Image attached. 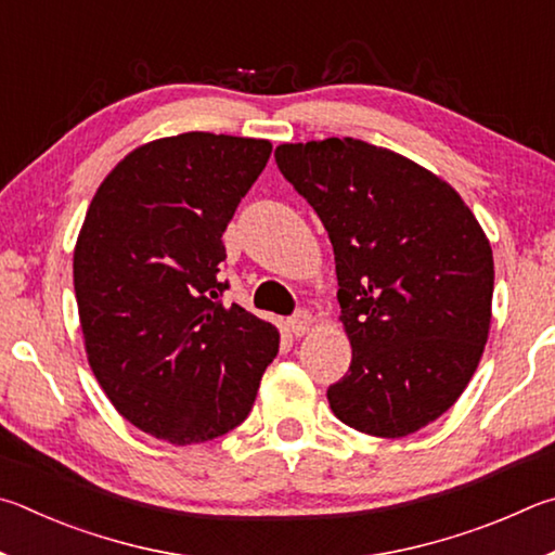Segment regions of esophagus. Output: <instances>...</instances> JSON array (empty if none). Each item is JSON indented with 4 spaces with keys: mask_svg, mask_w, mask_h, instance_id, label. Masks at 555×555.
Here are the masks:
<instances>
[{
    "mask_svg": "<svg viewBox=\"0 0 555 555\" xmlns=\"http://www.w3.org/2000/svg\"><path fill=\"white\" fill-rule=\"evenodd\" d=\"M287 326L295 336H305V334H309V328H312V317H309V312H305L302 309V312H297L295 317L287 319Z\"/></svg>",
    "mask_w": 555,
    "mask_h": 555,
    "instance_id": "esophagus-1",
    "label": "esophagus"
}]
</instances>
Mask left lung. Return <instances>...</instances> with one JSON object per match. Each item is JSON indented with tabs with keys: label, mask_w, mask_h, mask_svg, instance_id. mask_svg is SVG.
Listing matches in <instances>:
<instances>
[{
	"label": "left lung",
	"mask_w": 555,
	"mask_h": 555,
	"mask_svg": "<svg viewBox=\"0 0 555 555\" xmlns=\"http://www.w3.org/2000/svg\"><path fill=\"white\" fill-rule=\"evenodd\" d=\"M275 163L334 246L353 358L326 390L332 412L380 439L424 429L463 395L488 344V236L449 182L373 143H283Z\"/></svg>",
	"instance_id": "left-lung-1"
}]
</instances>
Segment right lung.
Returning <instances> with one entry per match:
<instances>
[{
	"label": "right lung",
	"mask_w": 555,
	"mask_h": 555,
	"mask_svg": "<svg viewBox=\"0 0 555 555\" xmlns=\"http://www.w3.org/2000/svg\"><path fill=\"white\" fill-rule=\"evenodd\" d=\"M262 139L190 131L131 151L77 236L87 361L124 420L175 446L246 420L278 328L221 302L223 231L266 168Z\"/></svg>",
	"instance_id": "add662e5"
}]
</instances>
